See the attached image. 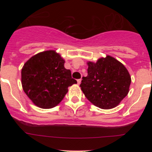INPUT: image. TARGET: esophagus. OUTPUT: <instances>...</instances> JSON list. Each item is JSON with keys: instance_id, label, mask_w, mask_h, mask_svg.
<instances>
[{"instance_id": "34e87169", "label": "esophagus", "mask_w": 152, "mask_h": 152, "mask_svg": "<svg viewBox=\"0 0 152 152\" xmlns=\"http://www.w3.org/2000/svg\"><path fill=\"white\" fill-rule=\"evenodd\" d=\"M81 78H80V79H78V80H77L78 84H80V83H81Z\"/></svg>"}]
</instances>
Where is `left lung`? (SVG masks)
<instances>
[{
  "instance_id": "left-lung-1",
  "label": "left lung",
  "mask_w": 152,
  "mask_h": 152,
  "mask_svg": "<svg viewBox=\"0 0 152 152\" xmlns=\"http://www.w3.org/2000/svg\"><path fill=\"white\" fill-rule=\"evenodd\" d=\"M88 65V75L80 84L85 96L101 109L116 107L129 93L131 77L127 69L109 56Z\"/></svg>"
}]
</instances>
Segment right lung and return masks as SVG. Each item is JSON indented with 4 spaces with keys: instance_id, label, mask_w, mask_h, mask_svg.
<instances>
[{
    "instance_id": "right-lung-1",
    "label": "right lung",
    "mask_w": 152,
    "mask_h": 152,
    "mask_svg": "<svg viewBox=\"0 0 152 152\" xmlns=\"http://www.w3.org/2000/svg\"><path fill=\"white\" fill-rule=\"evenodd\" d=\"M64 60L54 50L36 54L24 64L21 82L24 92L38 107L57 106L68 92V87L77 81L64 68Z\"/></svg>"
}]
</instances>
